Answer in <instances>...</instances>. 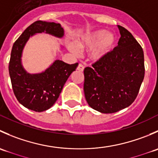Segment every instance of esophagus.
Returning a JSON list of instances; mask_svg holds the SVG:
<instances>
[{"label":"esophagus","instance_id":"34e87169","mask_svg":"<svg viewBox=\"0 0 158 158\" xmlns=\"http://www.w3.org/2000/svg\"><path fill=\"white\" fill-rule=\"evenodd\" d=\"M77 69L79 70V71L82 72L84 70V66L82 64H81V63H79V66H78V67H77Z\"/></svg>","mask_w":158,"mask_h":158}]
</instances>
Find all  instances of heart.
<instances>
[{"mask_svg":"<svg viewBox=\"0 0 158 158\" xmlns=\"http://www.w3.org/2000/svg\"><path fill=\"white\" fill-rule=\"evenodd\" d=\"M115 41V35L111 32L96 30L78 38L75 45L69 44V49L75 54H78L79 50L92 48L89 56L92 60L97 61L103 58L113 49Z\"/></svg>","mask_w":158,"mask_h":158,"instance_id":"obj_1","label":"heart"}]
</instances>
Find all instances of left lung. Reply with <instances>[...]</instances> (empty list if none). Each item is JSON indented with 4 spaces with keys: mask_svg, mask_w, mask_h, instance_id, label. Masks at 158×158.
<instances>
[{
    "mask_svg": "<svg viewBox=\"0 0 158 158\" xmlns=\"http://www.w3.org/2000/svg\"><path fill=\"white\" fill-rule=\"evenodd\" d=\"M118 27L121 37L117 47L84 69L85 99L92 109L106 114L133 103L145 71L142 47L128 30Z\"/></svg>",
    "mask_w": 158,
    "mask_h": 158,
    "instance_id": "left-lung-1",
    "label": "left lung"
}]
</instances>
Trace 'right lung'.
<instances>
[{"label":"right lung","mask_w":158,"mask_h":158,"mask_svg":"<svg viewBox=\"0 0 158 158\" xmlns=\"http://www.w3.org/2000/svg\"><path fill=\"white\" fill-rule=\"evenodd\" d=\"M39 33L60 38L64 35V30L60 23L54 22L37 20L30 25L13 45L9 74L13 91L19 102L30 110L41 112L53 106L66 80L79 64L69 65L57 60L43 73H28L21 64L22 52L30 36Z\"/></svg>","instance_id":"1"}]
</instances>
